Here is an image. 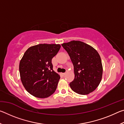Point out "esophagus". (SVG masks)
Segmentation results:
<instances>
[{
  "instance_id": "esophagus-1",
  "label": "esophagus",
  "mask_w": 124,
  "mask_h": 124,
  "mask_svg": "<svg viewBox=\"0 0 124 124\" xmlns=\"http://www.w3.org/2000/svg\"><path fill=\"white\" fill-rule=\"evenodd\" d=\"M66 73H61V74L63 75V76H64V75H65V74H66Z\"/></svg>"
}]
</instances>
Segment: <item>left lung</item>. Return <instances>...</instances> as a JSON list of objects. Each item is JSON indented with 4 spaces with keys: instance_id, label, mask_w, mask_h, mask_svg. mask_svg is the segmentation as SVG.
Wrapping results in <instances>:
<instances>
[{
    "instance_id": "8db88e82",
    "label": "left lung",
    "mask_w": 124,
    "mask_h": 124,
    "mask_svg": "<svg viewBox=\"0 0 124 124\" xmlns=\"http://www.w3.org/2000/svg\"><path fill=\"white\" fill-rule=\"evenodd\" d=\"M67 52L74 67L75 78L70 85L79 95H87L93 91L101 81L103 68L97 51L80 41L73 40L62 44Z\"/></svg>"
}]
</instances>
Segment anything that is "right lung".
<instances>
[{
    "mask_svg": "<svg viewBox=\"0 0 124 124\" xmlns=\"http://www.w3.org/2000/svg\"><path fill=\"white\" fill-rule=\"evenodd\" d=\"M60 48L59 44H40L25 52L19 70L23 85L32 95L46 98L56 91L60 77L53 70L52 59Z\"/></svg>",
    "mask_w": 124,
    "mask_h": 124,
    "instance_id": "1",
    "label": "right lung"
}]
</instances>
